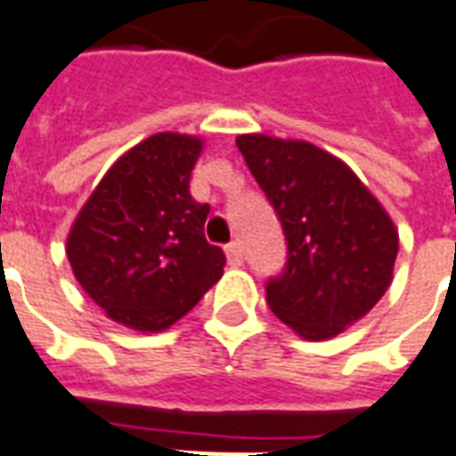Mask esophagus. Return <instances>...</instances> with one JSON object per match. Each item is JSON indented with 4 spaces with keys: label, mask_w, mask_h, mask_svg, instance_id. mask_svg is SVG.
I'll return each instance as SVG.
<instances>
[{
    "label": "esophagus",
    "mask_w": 456,
    "mask_h": 456,
    "mask_svg": "<svg viewBox=\"0 0 456 456\" xmlns=\"http://www.w3.org/2000/svg\"><path fill=\"white\" fill-rule=\"evenodd\" d=\"M227 261L229 265H241L244 263V251H241V244L239 241H232V244H227Z\"/></svg>",
    "instance_id": "obj_1"
}]
</instances>
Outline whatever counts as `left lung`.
I'll list each match as a JSON object with an SVG mask.
<instances>
[{
	"instance_id": "1",
	"label": "left lung",
	"mask_w": 456,
	"mask_h": 456,
	"mask_svg": "<svg viewBox=\"0 0 456 456\" xmlns=\"http://www.w3.org/2000/svg\"><path fill=\"white\" fill-rule=\"evenodd\" d=\"M237 147L288 244L285 268L265 282L268 306L302 338H331L391 285L399 254L394 222L329 151L265 134H241Z\"/></svg>"
}]
</instances>
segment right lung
I'll return each mask as SVG.
<instances>
[{
    "label": "right lung",
    "instance_id": "add662e5",
    "mask_svg": "<svg viewBox=\"0 0 456 456\" xmlns=\"http://www.w3.org/2000/svg\"><path fill=\"white\" fill-rule=\"evenodd\" d=\"M200 150L188 134L147 137L108 168L67 239L84 292L134 331H164L178 322L227 263L205 239L210 205L191 195Z\"/></svg>",
    "mask_w": 456,
    "mask_h": 456
}]
</instances>
